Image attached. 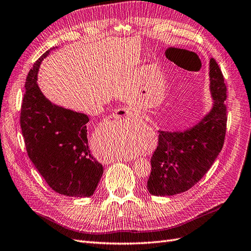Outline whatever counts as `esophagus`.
I'll list each match as a JSON object with an SVG mask.
<instances>
[{
    "label": "esophagus",
    "instance_id": "1",
    "mask_svg": "<svg viewBox=\"0 0 251 251\" xmlns=\"http://www.w3.org/2000/svg\"><path fill=\"white\" fill-rule=\"evenodd\" d=\"M134 110L131 107H123V108H119L113 113L114 117L120 118V117H134Z\"/></svg>",
    "mask_w": 251,
    "mask_h": 251
}]
</instances>
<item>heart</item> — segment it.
<instances>
[{
  "label": "heart",
  "mask_w": 251,
  "mask_h": 251,
  "mask_svg": "<svg viewBox=\"0 0 251 251\" xmlns=\"http://www.w3.org/2000/svg\"><path fill=\"white\" fill-rule=\"evenodd\" d=\"M123 154H124V155H129V154H130V151H127V152H124Z\"/></svg>",
  "instance_id": "b5f03b06"
}]
</instances>
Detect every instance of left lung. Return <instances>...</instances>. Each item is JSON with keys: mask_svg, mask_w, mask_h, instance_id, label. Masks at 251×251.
<instances>
[{"mask_svg": "<svg viewBox=\"0 0 251 251\" xmlns=\"http://www.w3.org/2000/svg\"><path fill=\"white\" fill-rule=\"evenodd\" d=\"M212 109L197 125L184 131L159 130L147 189L152 196L187 191L209 170L224 145L227 108L226 85L214 59L209 63Z\"/></svg>", "mask_w": 251, "mask_h": 251, "instance_id": "obj_1", "label": "left lung"}]
</instances>
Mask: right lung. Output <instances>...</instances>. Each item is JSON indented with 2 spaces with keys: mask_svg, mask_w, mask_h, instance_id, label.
Instances as JSON below:
<instances>
[{
  "mask_svg": "<svg viewBox=\"0 0 251 251\" xmlns=\"http://www.w3.org/2000/svg\"><path fill=\"white\" fill-rule=\"evenodd\" d=\"M48 54L49 50L33 64L25 82L20 123L27 153L52 190L67 197H90L104 169L88 147L89 118L52 104L42 94L38 71Z\"/></svg>",
  "mask_w": 251,
  "mask_h": 251,
  "instance_id": "1",
  "label": "right lung"
}]
</instances>
